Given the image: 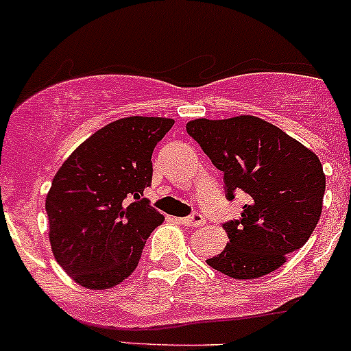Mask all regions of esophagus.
<instances>
[{"label": "esophagus", "mask_w": 351, "mask_h": 351, "mask_svg": "<svg viewBox=\"0 0 351 351\" xmlns=\"http://www.w3.org/2000/svg\"><path fill=\"white\" fill-rule=\"evenodd\" d=\"M180 224L186 226V228H200V226L205 224V217L202 214H198V212H195V214L189 215V217H182L178 219Z\"/></svg>", "instance_id": "34e87169"}]
</instances>
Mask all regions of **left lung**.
Wrapping results in <instances>:
<instances>
[{"label":"left lung","instance_id":"left-lung-1","mask_svg":"<svg viewBox=\"0 0 351 351\" xmlns=\"http://www.w3.org/2000/svg\"><path fill=\"white\" fill-rule=\"evenodd\" d=\"M186 132L224 173L228 200L246 195L241 217L224 224L228 246L208 267L236 280L277 270L313 234L326 189L319 158L253 115L197 119Z\"/></svg>","mask_w":351,"mask_h":351}]
</instances>
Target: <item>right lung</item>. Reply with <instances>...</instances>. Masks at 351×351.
Listing matches in <instances>:
<instances>
[{
    "label": "right lung",
    "instance_id": "add662e5",
    "mask_svg": "<svg viewBox=\"0 0 351 351\" xmlns=\"http://www.w3.org/2000/svg\"><path fill=\"white\" fill-rule=\"evenodd\" d=\"M175 120L127 117L88 137L66 159L45 198L56 260L76 284L104 290L125 280L165 221L143 197L151 156Z\"/></svg>",
    "mask_w": 351,
    "mask_h": 351
}]
</instances>
